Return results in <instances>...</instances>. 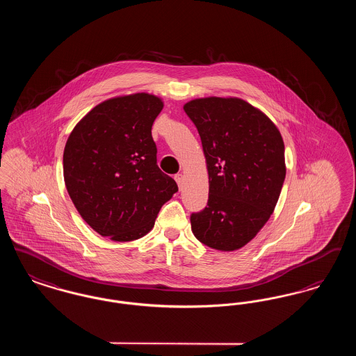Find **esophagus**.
<instances>
[{
    "instance_id": "1",
    "label": "esophagus",
    "mask_w": 356,
    "mask_h": 356,
    "mask_svg": "<svg viewBox=\"0 0 356 356\" xmlns=\"http://www.w3.org/2000/svg\"><path fill=\"white\" fill-rule=\"evenodd\" d=\"M175 180H176V183H177V186H183V181H184V175L183 173H177V175H175Z\"/></svg>"
}]
</instances>
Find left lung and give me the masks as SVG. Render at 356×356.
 I'll use <instances>...</instances> for the list:
<instances>
[{"label":"left lung","instance_id":"1","mask_svg":"<svg viewBox=\"0 0 356 356\" xmlns=\"http://www.w3.org/2000/svg\"><path fill=\"white\" fill-rule=\"evenodd\" d=\"M184 111L202 138L208 204L192 213V232L205 245L231 252L271 218L286 179L284 141L260 109L238 97H203Z\"/></svg>","mask_w":356,"mask_h":356}]
</instances>
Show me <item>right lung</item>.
<instances>
[{"instance_id":"1","label":"right lung","mask_w":356,"mask_h":356,"mask_svg":"<svg viewBox=\"0 0 356 356\" xmlns=\"http://www.w3.org/2000/svg\"><path fill=\"white\" fill-rule=\"evenodd\" d=\"M164 102L134 93L100 102L70 132L64 180L86 224L113 241L145 236L179 191L157 167L152 125Z\"/></svg>"}]
</instances>
